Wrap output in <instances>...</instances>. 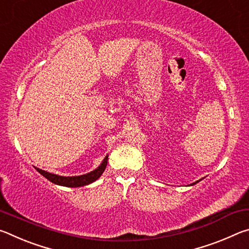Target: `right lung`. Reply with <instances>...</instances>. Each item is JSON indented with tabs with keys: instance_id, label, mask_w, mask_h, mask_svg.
<instances>
[{
	"instance_id": "1",
	"label": "right lung",
	"mask_w": 249,
	"mask_h": 249,
	"mask_svg": "<svg viewBox=\"0 0 249 249\" xmlns=\"http://www.w3.org/2000/svg\"><path fill=\"white\" fill-rule=\"evenodd\" d=\"M107 156L104 158L103 162L101 163V166L99 168H96L95 170L91 171L87 175H82L78 177H62V176L50 174V172L41 170L39 168H36V167L35 168L40 175H43L45 178H47L49 181H52L53 183H56L59 185H65V187L77 188V187H83V185L94 182V181L96 179H99L101 175L103 174L105 168H107Z\"/></svg>"
}]
</instances>
